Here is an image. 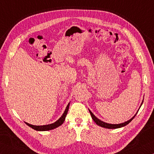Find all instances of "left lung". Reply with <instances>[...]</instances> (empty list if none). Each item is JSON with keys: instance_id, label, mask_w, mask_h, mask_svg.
<instances>
[{"instance_id": "left-lung-1", "label": "left lung", "mask_w": 154, "mask_h": 154, "mask_svg": "<svg viewBox=\"0 0 154 154\" xmlns=\"http://www.w3.org/2000/svg\"><path fill=\"white\" fill-rule=\"evenodd\" d=\"M143 101H142V103H141V105H140V106H141V105H142V104H143ZM89 111H90V115H91V116H92V118L93 119V120L94 121V122L95 123L97 124V125H98V126H101V127H103V128H109V129H116V128H122V127H124V126H126L127 124H128L130 122H131L132 119H134V118L135 116H136V115H137V113L134 115V116L132 117V118L130 119H129V120H128V121H126V122H124V123H121V124H108V123H106V122H103V121H101L100 119H99L98 118H96V117L94 116V115L93 113H92V112L91 111L90 109H89Z\"/></svg>"}]
</instances>
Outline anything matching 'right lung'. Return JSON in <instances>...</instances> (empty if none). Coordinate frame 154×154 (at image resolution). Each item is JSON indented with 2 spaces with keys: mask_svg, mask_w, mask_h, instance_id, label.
<instances>
[{
  "mask_svg": "<svg viewBox=\"0 0 154 154\" xmlns=\"http://www.w3.org/2000/svg\"><path fill=\"white\" fill-rule=\"evenodd\" d=\"M69 105H70V103L68 104V105L66 106V109H65V111L63 113V114H62V116L58 119V120L54 122V123L48 124V125H43V126H35V125L28 124L27 122H25V123L28 126L32 128H33L34 130H37V131H48V130L56 128L61 126V125L64 123V122L65 120V118H66L68 111H69Z\"/></svg>",
  "mask_w": 154,
  "mask_h": 154,
  "instance_id": "add662e5",
  "label": "right lung"
}]
</instances>
